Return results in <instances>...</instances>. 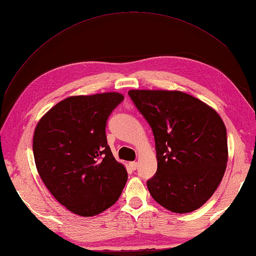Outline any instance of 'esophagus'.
Wrapping results in <instances>:
<instances>
[{
	"label": "esophagus",
	"mask_w": 256,
	"mask_h": 256,
	"mask_svg": "<svg viewBox=\"0 0 256 256\" xmlns=\"http://www.w3.org/2000/svg\"><path fill=\"white\" fill-rule=\"evenodd\" d=\"M129 166L131 170H134V171H136V170L138 168V164L136 161H132V162H129Z\"/></svg>",
	"instance_id": "34e87169"
}]
</instances>
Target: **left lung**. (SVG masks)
Segmentation results:
<instances>
[{"mask_svg": "<svg viewBox=\"0 0 256 256\" xmlns=\"http://www.w3.org/2000/svg\"><path fill=\"white\" fill-rule=\"evenodd\" d=\"M152 130L157 172L150 196L173 212L196 210L210 198L226 168V128L219 114L178 90L128 92Z\"/></svg>", "mask_w": 256, "mask_h": 256, "instance_id": "8db88e82", "label": "left lung"}]
</instances>
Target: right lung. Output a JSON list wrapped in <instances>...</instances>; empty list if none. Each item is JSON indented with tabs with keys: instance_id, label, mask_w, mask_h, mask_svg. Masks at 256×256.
<instances>
[{
	"instance_id": "add662e5",
	"label": "right lung",
	"mask_w": 256,
	"mask_h": 256,
	"mask_svg": "<svg viewBox=\"0 0 256 256\" xmlns=\"http://www.w3.org/2000/svg\"><path fill=\"white\" fill-rule=\"evenodd\" d=\"M124 100L118 92L72 96L38 122L33 152L46 187L68 210L96 216L122 194L127 171L108 145L106 120Z\"/></svg>"
}]
</instances>
